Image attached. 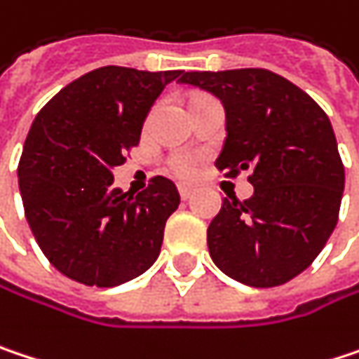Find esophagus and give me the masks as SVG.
Segmentation results:
<instances>
[{"mask_svg":"<svg viewBox=\"0 0 359 359\" xmlns=\"http://www.w3.org/2000/svg\"><path fill=\"white\" fill-rule=\"evenodd\" d=\"M179 195H180V199H189L191 195H193V189L191 187H187V184H179Z\"/></svg>","mask_w":359,"mask_h":359,"instance_id":"obj_1","label":"esophagus"}]
</instances>
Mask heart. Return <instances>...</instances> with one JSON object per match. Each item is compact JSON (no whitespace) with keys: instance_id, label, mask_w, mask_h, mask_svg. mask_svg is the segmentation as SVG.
I'll list each match as a JSON object with an SVG mask.
<instances>
[{"instance_id":"heart-1","label":"heart","mask_w":359,"mask_h":359,"mask_svg":"<svg viewBox=\"0 0 359 359\" xmlns=\"http://www.w3.org/2000/svg\"><path fill=\"white\" fill-rule=\"evenodd\" d=\"M170 170L180 179H189L197 170V158L189 154H179L170 160Z\"/></svg>"}]
</instances>
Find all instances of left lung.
<instances>
[{
	"label": "left lung",
	"mask_w": 359,
	"mask_h": 359,
	"mask_svg": "<svg viewBox=\"0 0 359 359\" xmlns=\"http://www.w3.org/2000/svg\"><path fill=\"white\" fill-rule=\"evenodd\" d=\"M180 83L210 92L226 111L215 166L228 177L252 172V197H226L208 228L212 261L252 287L290 281L318 257L339 217L345 170L329 116L269 69L187 72Z\"/></svg>",
	"instance_id": "obj_1"
}]
</instances>
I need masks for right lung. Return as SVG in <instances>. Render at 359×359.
Instances as JSON below:
<instances>
[{
  "instance_id": "add662e5",
  "label": "right lung",
  "mask_w": 359,
  "mask_h": 359,
  "mask_svg": "<svg viewBox=\"0 0 359 359\" xmlns=\"http://www.w3.org/2000/svg\"><path fill=\"white\" fill-rule=\"evenodd\" d=\"M184 72L100 67L59 90L36 114L18 164L30 230L50 265L74 281L113 287L146 273L179 208L175 182L133 195L113 170L140 144L156 98Z\"/></svg>"
}]
</instances>
